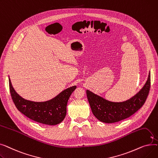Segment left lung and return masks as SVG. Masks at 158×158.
Returning a JSON list of instances; mask_svg holds the SVG:
<instances>
[{
	"mask_svg": "<svg viewBox=\"0 0 158 158\" xmlns=\"http://www.w3.org/2000/svg\"><path fill=\"white\" fill-rule=\"evenodd\" d=\"M151 86V73L139 92L128 100L123 102H111L87 89L86 95L95 117L104 123H114L126 119L136 113L147 99Z\"/></svg>",
	"mask_w": 158,
	"mask_h": 158,
	"instance_id": "obj_1",
	"label": "left lung"
}]
</instances>
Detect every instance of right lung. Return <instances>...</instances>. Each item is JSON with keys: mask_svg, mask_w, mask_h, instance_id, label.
<instances>
[{"mask_svg": "<svg viewBox=\"0 0 158 158\" xmlns=\"http://www.w3.org/2000/svg\"><path fill=\"white\" fill-rule=\"evenodd\" d=\"M9 85L13 101L22 114L29 118L45 125L54 126L61 123L66 114V105L76 86L68 88L54 98L44 102L26 100L16 92L9 77Z\"/></svg>", "mask_w": 158, "mask_h": 158, "instance_id": "1", "label": "right lung"}]
</instances>
